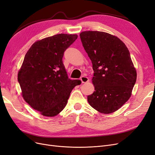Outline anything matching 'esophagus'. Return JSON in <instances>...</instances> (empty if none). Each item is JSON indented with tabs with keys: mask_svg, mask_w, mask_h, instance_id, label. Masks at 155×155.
<instances>
[{
	"mask_svg": "<svg viewBox=\"0 0 155 155\" xmlns=\"http://www.w3.org/2000/svg\"><path fill=\"white\" fill-rule=\"evenodd\" d=\"M80 80L81 81L82 83H85L89 81V79H88V78H87L86 76H81V78H80Z\"/></svg>",
	"mask_w": 155,
	"mask_h": 155,
	"instance_id": "obj_1",
	"label": "esophagus"
}]
</instances>
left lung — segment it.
Returning a JSON list of instances; mask_svg holds the SVG:
<instances>
[{
  "instance_id": "obj_1",
  "label": "left lung",
  "mask_w": 155,
  "mask_h": 155,
  "mask_svg": "<svg viewBox=\"0 0 155 155\" xmlns=\"http://www.w3.org/2000/svg\"><path fill=\"white\" fill-rule=\"evenodd\" d=\"M92 61L95 91L88 95L90 105L108 114L119 109L131 95L137 72L126 45L117 37L101 31L80 34Z\"/></svg>"
}]
</instances>
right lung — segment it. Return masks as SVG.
Returning <instances> with one entry per match:
<instances>
[{
  "label": "right lung",
  "instance_id": "right-lung-1",
  "mask_svg": "<svg viewBox=\"0 0 155 155\" xmlns=\"http://www.w3.org/2000/svg\"><path fill=\"white\" fill-rule=\"evenodd\" d=\"M77 35L59 34L37 41L24 57L18 74L24 99L46 117H54L67 105L81 81L68 79L62 58Z\"/></svg>",
  "mask_w": 155,
  "mask_h": 155
}]
</instances>
